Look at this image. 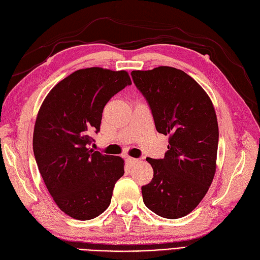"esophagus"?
Returning a JSON list of instances; mask_svg holds the SVG:
<instances>
[{
	"label": "esophagus",
	"instance_id": "1",
	"mask_svg": "<svg viewBox=\"0 0 260 260\" xmlns=\"http://www.w3.org/2000/svg\"><path fill=\"white\" fill-rule=\"evenodd\" d=\"M137 163V159L136 158H133V157H127L126 158V164L128 165L129 168L134 167V165Z\"/></svg>",
	"mask_w": 260,
	"mask_h": 260
}]
</instances>
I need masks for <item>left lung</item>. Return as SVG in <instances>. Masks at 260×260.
Instances as JSON below:
<instances>
[{
	"label": "left lung",
	"instance_id": "8db88e82",
	"mask_svg": "<svg viewBox=\"0 0 260 260\" xmlns=\"http://www.w3.org/2000/svg\"><path fill=\"white\" fill-rule=\"evenodd\" d=\"M150 105L158 133L169 135L164 158L146 161L153 179L142 186L145 206L159 217L189 214L207 194L215 174L219 127L211 99L184 71L168 66L132 71Z\"/></svg>",
	"mask_w": 260,
	"mask_h": 260
}]
</instances>
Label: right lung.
Here are the masks:
<instances>
[{"label":"right lung","instance_id":"add662e5","mask_svg":"<svg viewBox=\"0 0 260 260\" xmlns=\"http://www.w3.org/2000/svg\"><path fill=\"white\" fill-rule=\"evenodd\" d=\"M132 85L128 73L79 69L59 81L43 101L33 131V152L47 189L59 209L77 220L106 210L124 175V159L93 152L103 110L115 93Z\"/></svg>","mask_w":260,"mask_h":260}]
</instances>
